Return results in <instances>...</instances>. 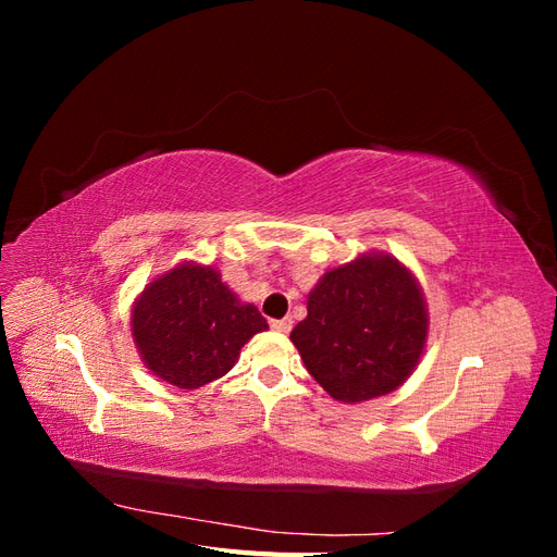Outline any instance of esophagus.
<instances>
[{"instance_id": "obj_1", "label": "esophagus", "mask_w": 557, "mask_h": 557, "mask_svg": "<svg viewBox=\"0 0 557 557\" xmlns=\"http://www.w3.org/2000/svg\"><path fill=\"white\" fill-rule=\"evenodd\" d=\"M269 325L272 330L281 332V334H288L293 330V318H281V320H269Z\"/></svg>"}]
</instances>
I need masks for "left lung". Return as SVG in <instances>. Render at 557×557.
<instances>
[{
    "mask_svg": "<svg viewBox=\"0 0 557 557\" xmlns=\"http://www.w3.org/2000/svg\"><path fill=\"white\" fill-rule=\"evenodd\" d=\"M307 318L290 332L309 374L344 404L383 397L407 381L428 344L423 288L391 252H362L318 278Z\"/></svg>",
    "mask_w": 557,
    "mask_h": 557,
    "instance_id": "8db88e82",
    "label": "left lung"
}]
</instances>
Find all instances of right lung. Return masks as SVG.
Segmentation results:
<instances>
[{
    "instance_id": "add662e5",
    "label": "right lung",
    "mask_w": 557,
    "mask_h": 557,
    "mask_svg": "<svg viewBox=\"0 0 557 557\" xmlns=\"http://www.w3.org/2000/svg\"><path fill=\"white\" fill-rule=\"evenodd\" d=\"M129 325L146 369L181 391L225 376L244 344L269 327L215 267L193 260L146 285L134 299Z\"/></svg>"
}]
</instances>
